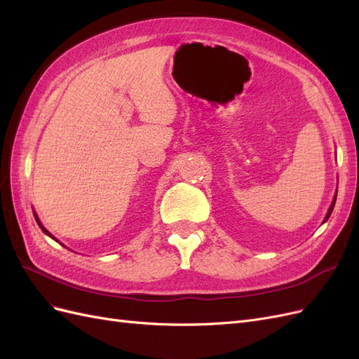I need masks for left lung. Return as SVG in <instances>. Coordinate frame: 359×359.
<instances>
[{"label":"left lung","mask_w":359,"mask_h":359,"mask_svg":"<svg viewBox=\"0 0 359 359\" xmlns=\"http://www.w3.org/2000/svg\"><path fill=\"white\" fill-rule=\"evenodd\" d=\"M335 201H337V195L334 196V201H332V203H331V207H329V210H327V215H326V217H325V220H323V222H326V220L329 219V216H331V212H332L334 205H335Z\"/></svg>","instance_id":"8db88e82"}]
</instances>
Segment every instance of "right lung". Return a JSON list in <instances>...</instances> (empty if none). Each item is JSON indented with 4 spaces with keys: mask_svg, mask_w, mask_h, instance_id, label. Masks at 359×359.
Wrapping results in <instances>:
<instances>
[{
    "mask_svg": "<svg viewBox=\"0 0 359 359\" xmlns=\"http://www.w3.org/2000/svg\"><path fill=\"white\" fill-rule=\"evenodd\" d=\"M34 219H36V222H37V225H39V226H41V228H42V231H43V232H45V234H46V236H50V237H51V238H54V237H53V236H51V234H50V232H48V231H46V229H45V228H43V226H42V224H41V220H39V217H37V216H36V212H34ZM54 240H55V238H54Z\"/></svg>",
    "mask_w": 359,
    "mask_h": 359,
    "instance_id": "obj_1",
    "label": "right lung"
}]
</instances>
